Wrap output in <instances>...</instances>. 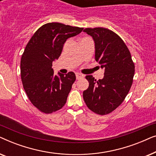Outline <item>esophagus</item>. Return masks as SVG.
Instances as JSON below:
<instances>
[{"mask_svg": "<svg viewBox=\"0 0 156 156\" xmlns=\"http://www.w3.org/2000/svg\"><path fill=\"white\" fill-rule=\"evenodd\" d=\"M83 77H84V75H83V74H80V73H76V80H80V79L83 78Z\"/></svg>", "mask_w": 156, "mask_h": 156, "instance_id": "esophagus-1", "label": "esophagus"}]
</instances>
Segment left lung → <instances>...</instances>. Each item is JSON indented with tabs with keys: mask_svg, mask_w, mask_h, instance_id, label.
I'll use <instances>...</instances> for the list:
<instances>
[{
	"mask_svg": "<svg viewBox=\"0 0 156 156\" xmlns=\"http://www.w3.org/2000/svg\"><path fill=\"white\" fill-rule=\"evenodd\" d=\"M95 42V59L104 69L102 80L91 75L85 78L89 84L83 92L87 107L99 115L110 114L122 104L133 84L135 65L123 40L104 27L85 28Z\"/></svg>",
	"mask_w": 156,
	"mask_h": 156,
	"instance_id": "left-lung-1",
	"label": "left lung"
}]
</instances>
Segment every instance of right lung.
Returning a JSON list of instances; mask_svg holds the SVG:
<instances>
[{
	"instance_id": "add662e5",
	"label": "right lung",
	"mask_w": 156,
	"mask_h": 156,
	"mask_svg": "<svg viewBox=\"0 0 156 156\" xmlns=\"http://www.w3.org/2000/svg\"><path fill=\"white\" fill-rule=\"evenodd\" d=\"M59 23L42 25L27 42L20 60V76L25 93L33 105L46 114L65 106L75 74H54L52 62L60 56L69 37L83 30Z\"/></svg>"
}]
</instances>
